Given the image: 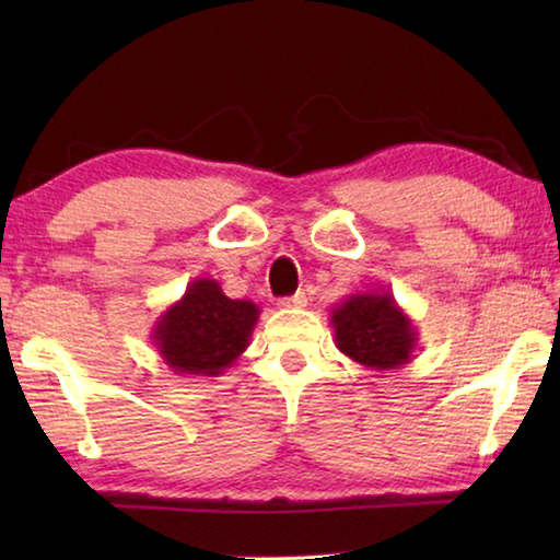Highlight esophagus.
I'll return each instance as SVG.
<instances>
[{"label": "esophagus", "mask_w": 560, "mask_h": 560, "mask_svg": "<svg viewBox=\"0 0 560 560\" xmlns=\"http://www.w3.org/2000/svg\"><path fill=\"white\" fill-rule=\"evenodd\" d=\"M308 303V296L303 291L293 293V296H287V299H279V306L281 308H303Z\"/></svg>", "instance_id": "esophagus-1"}]
</instances>
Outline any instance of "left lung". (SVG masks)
Returning <instances> with one entry per match:
<instances>
[{
    "instance_id": "left-lung-1",
    "label": "left lung",
    "mask_w": 560,
    "mask_h": 560,
    "mask_svg": "<svg viewBox=\"0 0 560 560\" xmlns=\"http://www.w3.org/2000/svg\"><path fill=\"white\" fill-rule=\"evenodd\" d=\"M330 326L340 353L375 373L397 371L417 350V328L390 291L350 293L330 308Z\"/></svg>"
}]
</instances>
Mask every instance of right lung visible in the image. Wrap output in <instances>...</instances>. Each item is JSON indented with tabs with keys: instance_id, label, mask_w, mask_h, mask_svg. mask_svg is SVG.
I'll return each mask as SVG.
<instances>
[{
	"instance_id": "obj_1",
	"label": "right lung",
	"mask_w": 560,
	"mask_h": 560,
	"mask_svg": "<svg viewBox=\"0 0 560 560\" xmlns=\"http://www.w3.org/2000/svg\"><path fill=\"white\" fill-rule=\"evenodd\" d=\"M257 320V303L224 296L214 279H195L160 314L150 340L173 373L217 377L249 346Z\"/></svg>"
}]
</instances>
